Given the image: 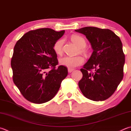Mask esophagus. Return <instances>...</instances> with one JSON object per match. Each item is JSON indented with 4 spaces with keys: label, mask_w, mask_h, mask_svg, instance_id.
Wrapping results in <instances>:
<instances>
[{
    "label": "esophagus",
    "mask_w": 131,
    "mask_h": 131,
    "mask_svg": "<svg viewBox=\"0 0 131 131\" xmlns=\"http://www.w3.org/2000/svg\"><path fill=\"white\" fill-rule=\"evenodd\" d=\"M73 71V69H68V72L69 73L72 72Z\"/></svg>",
    "instance_id": "esophagus-1"
}]
</instances>
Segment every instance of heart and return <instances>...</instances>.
Returning <instances> with one entry per match:
<instances>
[{
	"label": "heart",
	"mask_w": 131,
	"mask_h": 131,
	"mask_svg": "<svg viewBox=\"0 0 131 131\" xmlns=\"http://www.w3.org/2000/svg\"><path fill=\"white\" fill-rule=\"evenodd\" d=\"M71 39L74 43H75L79 48H80V51L81 53H86V50L84 48L86 46V43L84 38L80 36V35H74L71 38ZM63 39H60L54 43L53 46L54 50L58 55H62L63 53ZM59 62L62 66H66L69 69H73L83 64V63L84 62V59L81 56H66L59 59Z\"/></svg>",
	"instance_id": "1"
}]
</instances>
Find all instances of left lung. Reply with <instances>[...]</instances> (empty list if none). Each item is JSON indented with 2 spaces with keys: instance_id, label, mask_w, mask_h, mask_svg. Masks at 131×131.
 <instances>
[{
  "instance_id": "obj_1",
  "label": "left lung",
  "mask_w": 131,
  "mask_h": 131,
  "mask_svg": "<svg viewBox=\"0 0 131 131\" xmlns=\"http://www.w3.org/2000/svg\"><path fill=\"white\" fill-rule=\"evenodd\" d=\"M75 31L86 36L93 50L81 69L83 76L78 86L87 99L105 100L114 93L123 78L125 55L122 41L109 29L85 27Z\"/></svg>"
}]
</instances>
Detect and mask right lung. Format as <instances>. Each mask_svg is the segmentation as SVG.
Returning <instances> with one entry per match:
<instances>
[{"label": "right lung", "instance_id": "right-lung-1", "mask_svg": "<svg viewBox=\"0 0 131 131\" xmlns=\"http://www.w3.org/2000/svg\"><path fill=\"white\" fill-rule=\"evenodd\" d=\"M65 33L49 28L26 33L14 46L11 65L13 81L23 96L31 103L42 104L57 93L68 75L58 62L53 46Z\"/></svg>", "mask_w": 131, "mask_h": 131}]
</instances>
